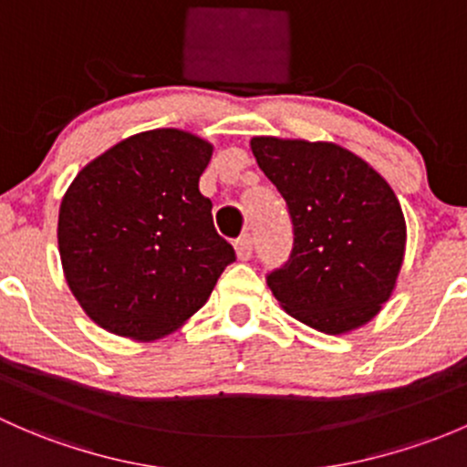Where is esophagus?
Returning <instances> with one entry per match:
<instances>
[{
  "label": "esophagus",
  "mask_w": 467,
  "mask_h": 467,
  "mask_svg": "<svg viewBox=\"0 0 467 467\" xmlns=\"http://www.w3.org/2000/svg\"><path fill=\"white\" fill-rule=\"evenodd\" d=\"M234 250H237V257L242 259V262H246V259H250V254H253V237H250V234L239 237L237 242H234Z\"/></svg>",
  "instance_id": "34e87169"
}]
</instances>
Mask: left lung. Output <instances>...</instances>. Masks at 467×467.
<instances>
[{"mask_svg":"<svg viewBox=\"0 0 467 467\" xmlns=\"http://www.w3.org/2000/svg\"><path fill=\"white\" fill-rule=\"evenodd\" d=\"M250 147L293 223L291 257L266 275L273 296L288 316L331 336L369 322L405 254L394 190L340 145L257 136Z\"/></svg>","mask_w":467,"mask_h":467,"instance_id":"obj_1","label":"left lung"}]
</instances>
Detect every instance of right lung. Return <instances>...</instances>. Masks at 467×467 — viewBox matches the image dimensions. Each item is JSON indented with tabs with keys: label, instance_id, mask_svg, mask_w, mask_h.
Segmentation results:
<instances>
[{
	"label": "right lung",
	"instance_id": "add662e5",
	"mask_svg": "<svg viewBox=\"0 0 467 467\" xmlns=\"http://www.w3.org/2000/svg\"><path fill=\"white\" fill-rule=\"evenodd\" d=\"M213 145L181 130L130 136L68 185L57 246L71 293L98 327L156 340L194 316L234 248L199 192Z\"/></svg>",
	"mask_w": 467,
	"mask_h": 467
}]
</instances>
